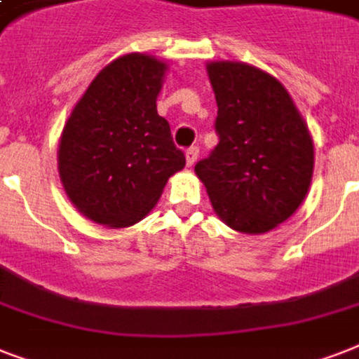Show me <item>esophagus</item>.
Wrapping results in <instances>:
<instances>
[{"mask_svg":"<svg viewBox=\"0 0 359 359\" xmlns=\"http://www.w3.org/2000/svg\"><path fill=\"white\" fill-rule=\"evenodd\" d=\"M197 156H199V147H190L186 151V162H188V165H194L197 162Z\"/></svg>","mask_w":359,"mask_h":359,"instance_id":"34e87169","label":"esophagus"}]
</instances>
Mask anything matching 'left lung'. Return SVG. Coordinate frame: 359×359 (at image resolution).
I'll list each match as a JSON object with an SVG mask.
<instances>
[{"mask_svg": "<svg viewBox=\"0 0 359 359\" xmlns=\"http://www.w3.org/2000/svg\"><path fill=\"white\" fill-rule=\"evenodd\" d=\"M219 143L196 163L212 207L231 229L259 235L290 218L313 177V141L273 76L245 63L207 67Z\"/></svg>", "mask_w": 359, "mask_h": 359, "instance_id": "1", "label": "left lung"}]
</instances>
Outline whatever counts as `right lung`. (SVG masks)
Masks as SVG:
<instances>
[{
	"mask_svg": "<svg viewBox=\"0 0 359 359\" xmlns=\"http://www.w3.org/2000/svg\"><path fill=\"white\" fill-rule=\"evenodd\" d=\"M168 65L145 53L115 59L87 87L65 124L59 177L93 222L128 227L151 212L186 165L169 123L156 111Z\"/></svg>",
	"mask_w": 359,
	"mask_h": 359,
	"instance_id": "obj_1",
	"label": "right lung"
}]
</instances>
